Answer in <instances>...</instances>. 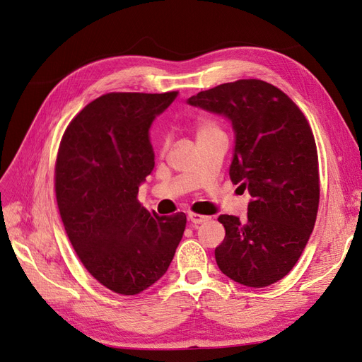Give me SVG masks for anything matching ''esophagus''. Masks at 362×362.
Masks as SVG:
<instances>
[{
    "instance_id": "1",
    "label": "esophagus",
    "mask_w": 362,
    "mask_h": 362,
    "mask_svg": "<svg viewBox=\"0 0 362 362\" xmlns=\"http://www.w3.org/2000/svg\"><path fill=\"white\" fill-rule=\"evenodd\" d=\"M207 219H209V216H204V215H200V214H194V212L188 214V221H191L194 226L203 224V223H206Z\"/></svg>"
}]
</instances>
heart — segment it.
<instances>
[{"instance_id":"heart-1","label":"heart","mask_w":362,"mask_h":362,"mask_svg":"<svg viewBox=\"0 0 362 362\" xmlns=\"http://www.w3.org/2000/svg\"><path fill=\"white\" fill-rule=\"evenodd\" d=\"M219 127L211 122H202L200 124L197 126V135H202L206 132H212V131H218Z\"/></svg>"}]
</instances>
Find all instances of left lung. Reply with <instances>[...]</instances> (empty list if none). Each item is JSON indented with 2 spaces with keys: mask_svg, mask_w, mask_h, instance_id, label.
<instances>
[{
  "mask_svg": "<svg viewBox=\"0 0 362 362\" xmlns=\"http://www.w3.org/2000/svg\"><path fill=\"white\" fill-rule=\"evenodd\" d=\"M188 103L231 120L230 179L252 197L245 221L218 218L226 228L218 267L247 287L271 286L293 269L316 223L320 177L310 123L284 91L262 79L221 84Z\"/></svg>",
  "mask_w": 362,
  "mask_h": 362,
  "instance_id": "8db88e82",
  "label": "left lung"
}]
</instances>
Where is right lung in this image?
<instances>
[{
  "instance_id": "right-lung-1",
  "label": "right lung",
  "mask_w": 362,
  "mask_h": 362,
  "mask_svg": "<svg viewBox=\"0 0 362 362\" xmlns=\"http://www.w3.org/2000/svg\"><path fill=\"white\" fill-rule=\"evenodd\" d=\"M179 91H114L69 123L55 162V197L81 263L114 293L132 296L164 275L186 227L183 212L159 216L138 202L155 167L148 129Z\"/></svg>"
}]
</instances>
